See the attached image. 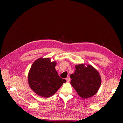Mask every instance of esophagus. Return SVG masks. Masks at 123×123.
<instances>
[{
	"label": "esophagus",
	"instance_id": "34e87169",
	"mask_svg": "<svg viewBox=\"0 0 123 123\" xmlns=\"http://www.w3.org/2000/svg\"><path fill=\"white\" fill-rule=\"evenodd\" d=\"M66 80H67V82H69L70 80V77H67L66 79Z\"/></svg>",
	"mask_w": 123,
	"mask_h": 123
}]
</instances>
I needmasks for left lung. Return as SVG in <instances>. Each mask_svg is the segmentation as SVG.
Instances as JSON below:
<instances>
[{
	"instance_id": "obj_1",
	"label": "left lung",
	"mask_w": 123,
	"mask_h": 123,
	"mask_svg": "<svg viewBox=\"0 0 123 123\" xmlns=\"http://www.w3.org/2000/svg\"><path fill=\"white\" fill-rule=\"evenodd\" d=\"M74 74L70 75L71 84L80 97L87 98L96 93L101 84L98 72L91 65L85 67L83 64L75 66Z\"/></svg>"
}]
</instances>
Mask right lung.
I'll list each match as a JSON object with an SVG mask.
<instances>
[{
	"label": "right lung",
	"mask_w": 123,
	"mask_h": 123,
	"mask_svg": "<svg viewBox=\"0 0 123 123\" xmlns=\"http://www.w3.org/2000/svg\"><path fill=\"white\" fill-rule=\"evenodd\" d=\"M55 62L39 58L32 64L28 75L30 87L36 94L44 98L53 95L66 80L58 75Z\"/></svg>",
	"instance_id": "right-lung-1"
}]
</instances>
